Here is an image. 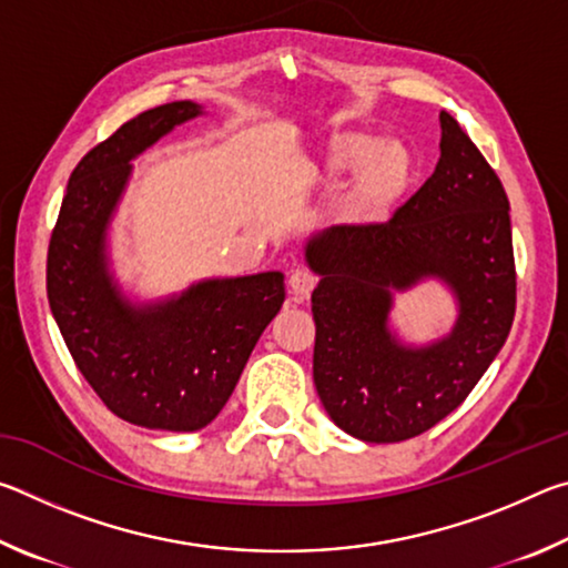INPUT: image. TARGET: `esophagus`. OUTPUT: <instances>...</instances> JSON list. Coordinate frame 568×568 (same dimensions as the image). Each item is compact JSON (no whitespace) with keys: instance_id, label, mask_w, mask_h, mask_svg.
Returning a JSON list of instances; mask_svg holds the SVG:
<instances>
[{"instance_id":"1","label":"esophagus","mask_w":568,"mask_h":568,"mask_svg":"<svg viewBox=\"0 0 568 568\" xmlns=\"http://www.w3.org/2000/svg\"><path fill=\"white\" fill-rule=\"evenodd\" d=\"M315 283H318V281H315L313 273H307V271H293L291 277H287V291H291L295 303H301V301H305L307 295L313 293Z\"/></svg>"}]
</instances>
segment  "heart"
Returning a JSON list of instances; mask_svg holds the SVG:
<instances>
[{"label":"heart","instance_id":"1","mask_svg":"<svg viewBox=\"0 0 568 568\" xmlns=\"http://www.w3.org/2000/svg\"><path fill=\"white\" fill-rule=\"evenodd\" d=\"M313 175L323 185H338L353 175L338 215L351 227H376L406 203L416 160L398 140H383L368 130H341L325 142Z\"/></svg>","mask_w":568,"mask_h":568}]
</instances>
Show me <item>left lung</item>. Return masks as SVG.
Segmentation results:
<instances>
[{
    "instance_id": "left-lung-1",
    "label": "left lung",
    "mask_w": 568,
    "mask_h": 568,
    "mask_svg": "<svg viewBox=\"0 0 568 568\" xmlns=\"http://www.w3.org/2000/svg\"><path fill=\"white\" fill-rule=\"evenodd\" d=\"M313 381L338 428L368 444L426 434L474 390L516 313L511 217L501 180L448 112L440 158L423 185L376 227L335 225L307 243ZM440 276L459 301L444 342L406 349L387 331L389 291Z\"/></svg>"
}]
</instances>
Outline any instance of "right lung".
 Listing matches in <instances>:
<instances>
[{
	"mask_svg": "<svg viewBox=\"0 0 568 568\" xmlns=\"http://www.w3.org/2000/svg\"><path fill=\"white\" fill-rule=\"evenodd\" d=\"M197 114L195 102L160 104L94 145L72 170L47 250V297L74 365L114 416L142 428L207 426L285 301L283 273L207 281L145 307L112 283L104 240L130 160Z\"/></svg>",
	"mask_w": 568,
	"mask_h": 568,
	"instance_id": "obj_1",
	"label": "right lung"
}]
</instances>
